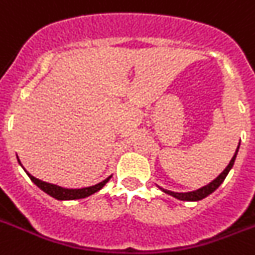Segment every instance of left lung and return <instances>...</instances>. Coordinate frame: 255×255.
<instances>
[{
	"instance_id": "obj_1",
	"label": "left lung",
	"mask_w": 255,
	"mask_h": 255,
	"mask_svg": "<svg viewBox=\"0 0 255 255\" xmlns=\"http://www.w3.org/2000/svg\"><path fill=\"white\" fill-rule=\"evenodd\" d=\"M239 147H240V144H239ZM239 147H237V150H236V152H235V155H233L232 160L229 161V164L227 165L226 169L223 170L222 173L219 174L218 177L212 181V182H210V184L206 185V186H203V188L198 189V190H194V191H189V193H174V191L165 190V189H163V191L164 193H167V194L172 195V197H174V198L180 199V201H201V199L206 198L207 195H210L211 193H214V191H215L216 189L220 186V185H222L223 181L226 180L227 174L229 173V170H231V168L233 167L235 160H236L237 152H239Z\"/></svg>"
}]
</instances>
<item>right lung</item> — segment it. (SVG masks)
I'll use <instances>...</instances> for the list:
<instances>
[{"mask_svg": "<svg viewBox=\"0 0 255 255\" xmlns=\"http://www.w3.org/2000/svg\"><path fill=\"white\" fill-rule=\"evenodd\" d=\"M28 174V177L31 178L33 184L37 185L40 189L43 191H45L47 194H49L50 197H53L56 199H60V201H70V199H81V198H86L88 195L94 194L96 191H99L100 189L104 186L112 176H109L107 180L102 181V182H99V184L94 185V186H90V188H83V189H64L61 188V186H57V185L53 184H48V182H44V181L39 180V178L33 177L31 174L27 172Z\"/></svg>", "mask_w": 255, "mask_h": 255, "instance_id": "right-lung-1", "label": "right lung"}]
</instances>
